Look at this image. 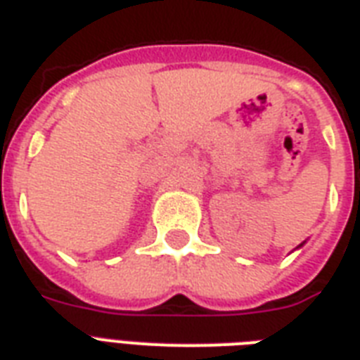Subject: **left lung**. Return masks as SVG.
Instances as JSON below:
<instances>
[{"label":"left lung","instance_id":"obj_1","mask_svg":"<svg viewBox=\"0 0 360 360\" xmlns=\"http://www.w3.org/2000/svg\"><path fill=\"white\" fill-rule=\"evenodd\" d=\"M304 243H307V240H304ZM304 243H301V245H299V246H297V248H301V246H302V245H304Z\"/></svg>","mask_w":360,"mask_h":360}]
</instances>
